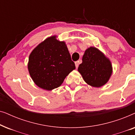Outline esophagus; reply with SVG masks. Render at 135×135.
Returning a JSON list of instances; mask_svg holds the SVG:
<instances>
[{
  "label": "esophagus",
  "instance_id": "1",
  "mask_svg": "<svg viewBox=\"0 0 135 135\" xmlns=\"http://www.w3.org/2000/svg\"><path fill=\"white\" fill-rule=\"evenodd\" d=\"M80 60L78 61L75 62V67H76V68H78V66H79V63H80Z\"/></svg>",
  "mask_w": 135,
  "mask_h": 135
}]
</instances>
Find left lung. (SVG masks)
I'll return each instance as SVG.
<instances>
[{
  "mask_svg": "<svg viewBox=\"0 0 135 135\" xmlns=\"http://www.w3.org/2000/svg\"><path fill=\"white\" fill-rule=\"evenodd\" d=\"M78 71L86 84L100 87L108 82L112 68L109 60L97 48L91 47L85 51Z\"/></svg>",
  "mask_w": 135,
  "mask_h": 135,
  "instance_id": "obj_1",
  "label": "left lung"
}]
</instances>
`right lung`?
<instances>
[{"label":"right lung","mask_w":135,"mask_h":135,"mask_svg":"<svg viewBox=\"0 0 135 135\" xmlns=\"http://www.w3.org/2000/svg\"><path fill=\"white\" fill-rule=\"evenodd\" d=\"M27 68L31 78L38 87L51 90L62 84L75 66L65 42L52 36L33 50Z\"/></svg>","instance_id":"1"}]
</instances>
